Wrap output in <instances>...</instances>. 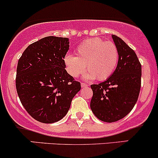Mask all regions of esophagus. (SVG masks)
I'll use <instances>...</instances> for the list:
<instances>
[{"mask_svg": "<svg viewBox=\"0 0 158 158\" xmlns=\"http://www.w3.org/2000/svg\"><path fill=\"white\" fill-rule=\"evenodd\" d=\"M81 86H82V88H84V87H88V84H86V83L82 82V83H81Z\"/></svg>", "mask_w": 158, "mask_h": 158, "instance_id": "esophagus-1", "label": "esophagus"}]
</instances>
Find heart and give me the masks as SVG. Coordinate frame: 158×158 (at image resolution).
Wrapping results in <instances>:
<instances>
[{"mask_svg":"<svg viewBox=\"0 0 158 158\" xmlns=\"http://www.w3.org/2000/svg\"><path fill=\"white\" fill-rule=\"evenodd\" d=\"M118 59V50L113 43L94 38L81 43L76 47V56L67 55L64 64L67 73L73 77L82 74L86 66V79L103 81L115 72Z\"/></svg>","mask_w":158,"mask_h":158,"instance_id":"obj_1","label":"heart"}]
</instances>
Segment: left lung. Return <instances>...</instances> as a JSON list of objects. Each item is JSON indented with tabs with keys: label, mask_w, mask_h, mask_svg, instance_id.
I'll use <instances>...</instances> for the list:
<instances>
[{
	"label": "left lung",
	"mask_w": 158,
	"mask_h": 158,
	"mask_svg": "<svg viewBox=\"0 0 158 158\" xmlns=\"http://www.w3.org/2000/svg\"><path fill=\"white\" fill-rule=\"evenodd\" d=\"M119 59L115 72L107 80L91 85V110L104 122L125 117L137 101L141 88L142 66L136 53L121 38L112 35Z\"/></svg>",
	"instance_id": "8db88e82"
}]
</instances>
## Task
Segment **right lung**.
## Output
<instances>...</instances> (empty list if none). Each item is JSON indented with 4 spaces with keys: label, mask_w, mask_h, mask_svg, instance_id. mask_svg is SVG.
<instances>
[{
    "label": "right lung",
    "mask_w": 158,
    "mask_h": 158,
    "mask_svg": "<svg viewBox=\"0 0 158 158\" xmlns=\"http://www.w3.org/2000/svg\"><path fill=\"white\" fill-rule=\"evenodd\" d=\"M68 38L49 36L29 45L19 59L15 87L27 113L40 122L63 118L80 82L65 70Z\"/></svg>",
    "instance_id": "1"
}]
</instances>
